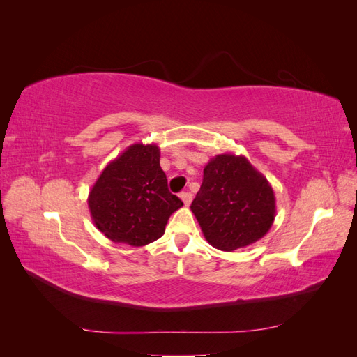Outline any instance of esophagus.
Returning a JSON list of instances; mask_svg holds the SVG:
<instances>
[{
    "label": "esophagus",
    "instance_id": "esophagus-1",
    "mask_svg": "<svg viewBox=\"0 0 357 357\" xmlns=\"http://www.w3.org/2000/svg\"><path fill=\"white\" fill-rule=\"evenodd\" d=\"M180 198H181L183 202H185V205H189L192 202V193L190 192H181Z\"/></svg>",
    "mask_w": 357,
    "mask_h": 357
}]
</instances>
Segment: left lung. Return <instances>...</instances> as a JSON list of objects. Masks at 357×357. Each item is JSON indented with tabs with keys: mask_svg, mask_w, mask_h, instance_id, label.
Returning a JSON list of instances; mask_svg holds the SVG:
<instances>
[{
	"mask_svg": "<svg viewBox=\"0 0 357 357\" xmlns=\"http://www.w3.org/2000/svg\"><path fill=\"white\" fill-rule=\"evenodd\" d=\"M201 231L223 252L250 245L266 235L275 219V197L266 177L247 158L214 156L204 168L190 205Z\"/></svg>",
	"mask_w": 357,
	"mask_h": 357,
	"instance_id": "8db88e82",
	"label": "left lung"
}]
</instances>
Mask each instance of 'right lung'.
Instances as JSON below:
<instances>
[{
	"label": "right lung",
	"instance_id": "right-lung-1",
	"mask_svg": "<svg viewBox=\"0 0 357 357\" xmlns=\"http://www.w3.org/2000/svg\"><path fill=\"white\" fill-rule=\"evenodd\" d=\"M156 144L137 143L107 165L92 186L91 218L107 238L132 247L147 245L165 232L169 215L183 207L168 190Z\"/></svg>",
	"mask_w": 357,
	"mask_h": 357
}]
</instances>
